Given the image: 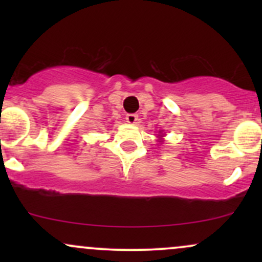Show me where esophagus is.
<instances>
[{"instance_id":"obj_1","label":"esophagus","mask_w":262,"mask_h":262,"mask_svg":"<svg viewBox=\"0 0 262 262\" xmlns=\"http://www.w3.org/2000/svg\"><path fill=\"white\" fill-rule=\"evenodd\" d=\"M125 119H127V122L129 124H135V123L138 122V116L134 113H129L125 116Z\"/></svg>"}]
</instances>
